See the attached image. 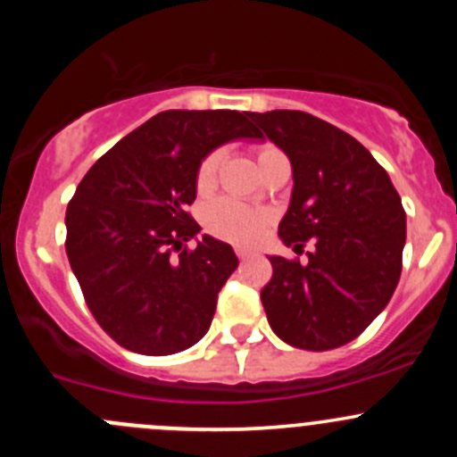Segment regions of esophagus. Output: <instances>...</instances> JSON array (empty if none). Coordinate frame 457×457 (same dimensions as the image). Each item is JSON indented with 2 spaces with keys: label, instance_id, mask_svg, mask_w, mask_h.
<instances>
[{
  "label": "esophagus",
  "instance_id": "34e87169",
  "mask_svg": "<svg viewBox=\"0 0 457 457\" xmlns=\"http://www.w3.org/2000/svg\"><path fill=\"white\" fill-rule=\"evenodd\" d=\"M237 256L241 258V261H245V258L252 256V250H247V247H237Z\"/></svg>",
  "mask_w": 457,
  "mask_h": 457
}]
</instances>
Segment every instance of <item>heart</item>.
I'll list each match as a JSON object with an SVG mask.
<instances>
[{
  "mask_svg": "<svg viewBox=\"0 0 457 457\" xmlns=\"http://www.w3.org/2000/svg\"><path fill=\"white\" fill-rule=\"evenodd\" d=\"M280 154L276 147L262 145L258 147L256 159L258 168L265 163L271 156ZM220 161L223 154L219 150L210 152V154L203 156L196 170V190L207 192L216 181V172L220 168ZM267 214L261 210H254L250 205H243V203L232 201V199H216L205 207V214H203V225H205L207 232L216 238H223L229 243H252L258 237V232L265 225Z\"/></svg>",
  "mask_w": 457,
  "mask_h": 457,
  "instance_id": "1",
  "label": "heart"
}]
</instances>
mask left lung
<instances>
[{
  "instance_id": "8db88e82",
  "label": "left lung",
  "mask_w": 457,
  "mask_h": 457,
  "mask_svg": "<svg viewBox=\"0 0 457 457\" xmlns=\"http://www.w3.org/2000/svg\"><path fill=\"white\" fill-rule=\"evenodd\" d=\"M250 119L292 163L280 241L316 245L307 262L270 256L274 274L261 292L270 327L310 352L347 345L395 292L407 241L403 201L371 152L340 128L301 110Z\"/></svg>"
}]
</instances>
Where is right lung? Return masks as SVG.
<instances>
[{
	"instance_id": "right-lung-1",
	"label": "right lung",
	"mask_w": 457,
	"mask_h": 457,
	"mask_svg": "<svg viewBox=\"0 0 457 457\" xmlns=\"http://www.w3.org/2000/svg\"><path fill=\"white\" fill-rule=\"evenodd\" d=\"M237 110H165L110 147L66 210V254L105 334L143 356H170L207 334L216 298L238 267L228 243L187 214L203 156L261 139ZM179 251V255H172Z\"/></svg>"
}]
</instances>
